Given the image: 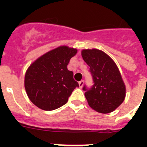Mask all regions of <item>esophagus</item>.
<instances>
[{"mask_svg": "<svg viewBox=\"0 0 147 147\" xmlns=\"http://www.w3.org/2000/svg\"><path fill=\"white\" fill-rule=\"evenodd\" d=\"M79 84H80V85H81V84H82V82H79Z\"/></svg>", "mask_w": 147, "mask_h": 147, "instance_id": "34e87169", "label": "esophagus"}]
</instances>
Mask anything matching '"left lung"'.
<instances>
[{
  "label": "left lung",
  "instance_id": "left-lung-1",
  "mask_svg": "<svg viewBox=\"0 0 147 147\" xmlns=\"http://www.w3.org/2000/svg\"><path fill=\"white\" fill-rule=\"evenodd\" d=\"M78 50L60 46L36 59L28 67L24 87L33 105L44 111H53L65 105L78 83L67 69Z\"/></svg>",
  "mask_w": 147,
  "mask_h": 147
}]
</instances>
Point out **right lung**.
<instances>
[{"instance_id":"right-lung-1","label":"right lung","mask_w":147,"mask_h":147,"mask_svg":"<svg viewBox=\"0 0 147 147\" xmlns=\"http://www.w3.org/2000/svg\"><path fill=\"white\" fill-rule=\"evenodd\" d=\"M82 56L88 66L93 85L86 91L88 104L98 113L113 112L123 102L126 86L116 63L109 55L97 49H83Z\"/></svg>"}]
</instances>
